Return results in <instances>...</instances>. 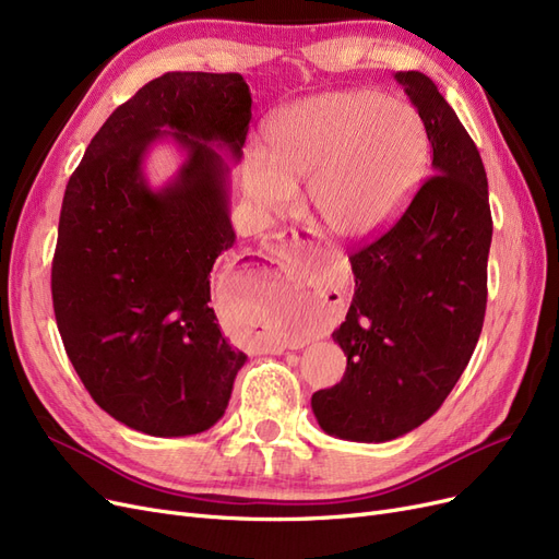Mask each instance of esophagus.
<instances>
[{
    "instance_id": "esophagus-1",
    "label": "esophagus",
    "mask_w": 559,
    "mask_h": 559,
    "mask_svg": "<svg viewBox=\"0 0 559 559\" xmlns=\"http://www.w3.org/2000/svg\"><path fill=\"white\" fill-rule=\"evenodd\" d=\"M266 253L272 255L276 262H290V260H320L322 248L309 237L306 231L299 229H283L272 231L264 241ZM285 346L269 348V353H283Z\"/></svg>"
}]
</instances>
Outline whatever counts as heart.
Segmentation results:
<instances>
[{
  "mask_svg": "<svg viewBox=\"0 0 559 559\" xmlns=\"http://www.w3.org/2000/svg\"><path fill=\"white\" fill-rule=\"evenodd\" d=\"M269 155L253 157L246 188L283 211L306 181V206L336 237L381 227L418 186L427 132L411 104L378 93H328L285 109L269 130Z\"/></svg>",
  "mask_w": 559,
  "mask_h": 559,
  "instance_id": "1",
  "label": "heart"
}]
</instances>
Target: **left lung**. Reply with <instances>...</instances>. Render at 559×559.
I'll return each instance as SVG.
<instances>
[{"mask_svg": "<svg viewBox=\"0 0 559 559\" xmlns=\"http://www.w3.org/2000/svg\"><path fill=\"white\" fill-rule=\"evenodd\" d=\"M423 118L431 174L383 234L350 253L355 295L334 341L348 365L311 408L332 437L392 441L441 408L488 304L492 215L476 143L420 71L394 74Z\"/></svg>", "mask_w": 559, "mask_h": 559, "instance_id": "1", "label": "left lung"}]
</instances>
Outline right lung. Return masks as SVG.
Returning <instances> with one entry per match:
<instances>
[{
    "label": "right lung",
    "mask_w": 559,
    "mask_h": 559,
    "mask_svg": "<svg viewBox=\"0 0 559 559\" xmlns=\"http://www.w3.org/2000/svg\"><path fill=\"white\" fill-rule=\"evenodd\" d=\"M250 104L241 74H162L102 124L64 190L50 272L62 344L97 406L143 435L218 423L246 362L209 301L213 262L237 239L215 148L241 159ZM165 135L189 159L155 193L140 165Z\"/></svg>",
    "instance_id": "obj_1"
}]
</instances>
